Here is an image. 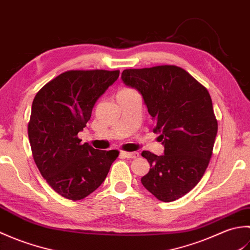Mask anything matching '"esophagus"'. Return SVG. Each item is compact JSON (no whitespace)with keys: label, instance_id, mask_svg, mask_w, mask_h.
<instances>
[{"label":"esophagus","instance_id":"obj_1","mask_svg":"<svg viewBox=\"0 0 250 250\" xmlns=\"http://www.w3.org/2000/svg\"><path fill=\"white\" fill-rule=\"evenodd\" d=\"M121 155L125 156V158H131V159H135L139 157V152L133 151V152H130V151H121Z\"/></svg>","mask_w":250,"mask_h":250}]
</instances>
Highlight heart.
Returning a JSON list of instances; mask_svg holds the SVG:
<instances>
[{"label": "heart", "instance_id": "1", "mask_svg": "<svg viewBox=\"0 0 250 250\" xmlns=\"http://www.w3.org/2000/svg\"><path fill=\"white\" fill-rule=\"evenodd\" d=\"M136 91L135 90H133V89H131V88H122L120 91L118 92V93H125V94H129V93H135Z\"/></svg>", "mask_w": 250, "mask_h": 250}]
</instances>
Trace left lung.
I'll use <instances>...</instances> for the list:
<instances>
[{
    "mask_svg": "<svg viewBox=\"0 0 250 250\" xmlns=\"http://www.w3.org/2000/svg\"><path fill=\"white\" fill-rule=\"evenodd\" d=\"M121 79L142 94L164 146L162 156L142 152L151 167L143 186L163 202L182 198L203 177L213 155L218 124L208 91L176 65L130 68Z\"/></svg>",
    "mask_w": 250,
    "mask_h": 250,
    "instance_id": "left-lung-1",
    "label": "left lung"
}]
</instances>
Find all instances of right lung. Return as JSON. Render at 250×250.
<instances>
[{"mask_svg": "<svg viewBox=\"0 0 250 250\" xmlns=\"http://www.w3.org/2000/svg\"><path fill=\"white\" fill-rule=\"evenodd\" d=\"M118 77L119 71H67L35 95L28 125L32 155L42 176L63 198L78 201L92 193L119 155L82 144L77 136Z\"/></svg>", "mask_w": 250, "mask_h": 250, "instance_id": "add662e5", "label": "right lung"}]
</instances>
